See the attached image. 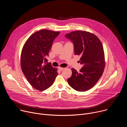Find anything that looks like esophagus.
Listing matches in <instances>:
<instances>
[{
	"label": "esophagus",
	"mask_w": 127,
	"mask_h": 127,
	"mask_svg": "<svg viewBox=\"0 0 127 127\" xmlns=\"http://www.w3.org/2000/svg\"><path fill=\"white\" fill-rule=\"evenodd\" d=\"M64 69V68H63V67H58V69H59L60 71H62V70H63Z\"/></svg>",
	"instance_id": "34e87169"
}]
</instances>
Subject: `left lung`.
Masks as SVG:
<instances>
[{"label": "left lung", "instance_id": "left-lung-1", "mask_svg": "<svg viewBox=\"0 0 127 127\" xmlns=\"http://www.w3.org/2000/svg\"><path fill=\"white\" fill-rule=\"evenodd\" d=\"M65 37L73 43L75 55L81 56L79 62L83 65L79 72L71 69L68 83L78 92H86L95 85L103 74L105 62L102 44L96 35L86 31H74Z\"/></svg>", "mask_w": 127, "mask_h": 127}]
</instances>
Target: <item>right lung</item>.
Here are the masks:
<instances>
[{"label":"right lung","instance_id":"1","mask_svg":"<svg viewBox=\"0 0 127 127\" xmlns=\"http://www.w3.org/2000/svg\"><path fill=\"white\" fill-rule=\"evenodd\" d=\"M59 33V32L40 30L32 34L23 47L22 70L30 84L40 91L50 87L58 74L57 69L47 63V58L53 41Z\"/></svg>","mask_w":127,"mask_h":127}]
</instances>
